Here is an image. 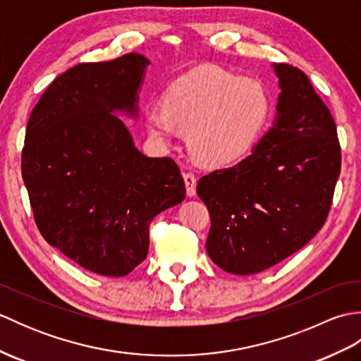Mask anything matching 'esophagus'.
I'll list each match as a JSON object with an SVG mask.
<instances>
[{
	"mask_svg": "<svg viewBox=\"0 0 361 361\" xmlns=\"http://www.w3.org/2000/svg\"><path fill=\"white\" fill-rule=\"evenodd\" d=\"M185 178V185H186V192L189 197H194L197 194V178L192 172H186L183 175Z\"/></svg>",
	"mask_w": 361,
	"mask_h": 361,
	"instance_id": "esophagus-1",
	"label": "esophagus"
}]
</instances>
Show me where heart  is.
I'll list each match as a JSON object with an SVG mask.
<instances>
[{
    "instance_id": "1",
    "label": "heart",
    "mask_w": 361,
    "mask_h": 361,
    "mask_svg": "<svg viewBox=\"0 0 361 361\" xmlns=\"http://www.w3.org/2000/svg\"><path fill=\"white\" fill-rule=\"evenodd\" d=\"M268 113L270 97L259 80L203 65L169 87L163 106L145 111V126L161 142H171L178 130L188 132L197 161L226 166L251 150Z\"/></svg>"
}]
</instances>
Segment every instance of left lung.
<instances>
[{
	"label": "left lung",
	"instance_id": "obj_1",
	"mask_svg": "<svg viewBox=\"0 0 361 361\" xmlns=\"http://www.w3.org/2000/svg\"><path fill=\"white\" fill-rule=\"evenodd\" d=\"M273 127L240 163L202 176L211 229L206 251L233 274H256L301 250L329 216L341 169L335 121L307 75L274 63Z\"/></svg>",
	"mask_w": 361,
	"mask_h": 361
}]
</instances>
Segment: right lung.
I'll list each match as a JSON object with an SVG mask.
<instances>
[{
	"label": "right lung",
	"mask_w": 361,
	"mask_h": 361,
	"mask_svg": "<svg viewBox=\"0 0 361 361\" xmlns=\"http://www.w3.org/2000/svg\"><path fill=\"white\" fill-rule=\"evenodd\" d=\"M149 63L130 52L59 75L30 113L21 153L44 240L85 270L113 278L142 262L150 221L186 197L175 161L142 155L116 116H137Z\"/></svg>",
	"instance_id": "add662e5"
}]
</instances>
